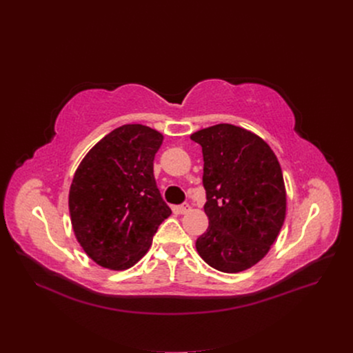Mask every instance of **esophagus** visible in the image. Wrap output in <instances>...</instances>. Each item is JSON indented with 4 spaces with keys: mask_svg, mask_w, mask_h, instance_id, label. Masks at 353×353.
Returning <instances> with one entry per match:
<instances>
[{
    "mask_svg": "<svg viewBox=\"0 0 353 353\" xmlns=\"http://www.w3.org/2000/svg\"><path fill=\"white\" fill-rule=\"evenodd\" d=\"M179 210H180V213L183 214V213H188L189 210H190V205L188 201H184V203H181V205L179 206Z\"/></svg>",
    "mask_w": 353,
    "mask_h": 353,
    "instance_id": "esophagus-1",
    "label": "esophagus"
}]
</instances>
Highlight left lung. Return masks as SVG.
Returning <instances> with one entry per match:
<instances>
[{"label":"left lung","mask_w":353,"mask_h":353,"mask_svg":"<svg viewBox=\"0 0 353 353\" xmlns=\"http://www.w3.org/2000/svg\"><path fill=\"white\" fill-rule=\"evenodd\" d=\"M201 145L209 228L196 249L212 268L237 273L269 252L286 214L281 164L261 137L233 124L190 136Z\"/></svg>","instance_id":"obj_1"}]
</instances>
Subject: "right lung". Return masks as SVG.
Masks as SVG:
<instances>
[{"instance_id":"1","label":"right lung","mask_w":353,"mask_h":353,"mask_svg":"<svg viewBox=\"0 0 353 353\" xmlns=\"http://www.w3.org/2000/svg\"><path fill=\"white\" fill-rule=\"evenodd\" d=\"M163 136L125 124L101 139L74 174L68 208L74 234L103 268L124 270L145 254L172 214L153 174Z\"/></svg>"}]
</instances>
